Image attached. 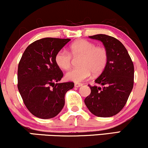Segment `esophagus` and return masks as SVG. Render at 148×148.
<instances>
[{
    "label": "esophagus",
    "mask_w": 148,
    "mask_h": 148,
    "mask_svg": "<svg viewBox=\"0 0 148 148\" xmlns=\"http://www.w3.org/2000/svg\"><path fill=\"white\" fill-rule=\"evenodd\" d=\"M83 84H79V83H75L74 84V86L76 88H79V87H81V86H82Z\"/></svg>",
    "instance_id": "34e87169"
}]
</instances>
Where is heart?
<instances>
[{
  "label": "heart",
  "instance_id": "1",
  "mask_svg": "<svg viewBox=\"0 0 148 148\" xmlns=\"http://www.w3.org/2000/svg\"><path fill=\"white\" fill-rule=\"evenodd\" d=\"M72 56H81V67L71 69L66 74L69 81L80 83L90 77L92 72L99 74L103 72L108 62V53L102 47H96L92 42L86 40H76L69 46V53L60 50L55 56V62L62 70H67L72 64Z\"/></svg>",
  "mask_w": 148,
  "mask_h": 148
}]
</instances>
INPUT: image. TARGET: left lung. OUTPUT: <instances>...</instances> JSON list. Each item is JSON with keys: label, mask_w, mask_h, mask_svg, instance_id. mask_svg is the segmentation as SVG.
<instances>
[{"label": "left lung", "mask_w": 148, "mask_h": 148, "mask_svg": "<svg viewBox=\"0 0 148 148\" xmlns=\"http://www.w3.org/2000/svg\"><path fill=\"white\" fill-rule=\"evenodd\" d=\"M89 37L102 42L108 53V62L102 73L95 81L103 88L89 86L91 93L84 102L96 116H113L125 106L133 89V62L125 46L115 37L103 34Z\"/></svg>", "instance_id": "left-lung-1"}]
</instances>
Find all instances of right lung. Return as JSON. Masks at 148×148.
<instances>
[{
  "mask_svg": "<svg viewBox=\"0 0 148 148\" xmlns=\"http://www.w3.org/2000/svg\"><path fill=\"white\" fill-rule=\"evenodd\" d=\"M70 39L46 37L25 49L18 66L17 87L23 103L33 115L54 118L64 105V95L73 82L58 83L63 76L55 56Z\"/></svg>",
  "mask_w": 148,
  "mask_h": 148,
  "instance_id": "1",
  "label": "right lung"
}]
</instances>
